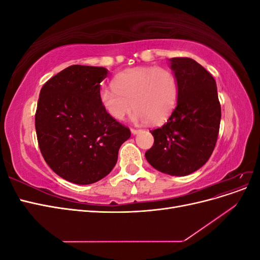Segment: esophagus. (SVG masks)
Here are the masks:
<instances>
[{"label":"esophagus","instance_id":"obj_1","mask_svg":"<svg viewBox=\"0 0 260 260\" xmlns=\"http://www.w3.org/2000/svg\"><path fill=\"white\" fill-rule=\"evenodd\" d=\"M141 130H138V129H131V133H132V135H138V133L140 132Z\"/></svg>","mask_w":260,"mask_h":260}]
</instances>
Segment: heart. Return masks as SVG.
Wrapping results in <instances>:
<instances>
[{
	"label": "heart",
	"instance_id": "b5f03b06",
	"mask_svg": "<svg viewBox=\"0 0 260 260\" xmlns=\"http://www.w3.org/2000/svg\"><path fill=\"white\" fill-rule=\"evenodd\" d=\"M114 89L100 91V101L107 114L122 120L132 108L136 122L159 124L166 121L177 105L178 82L169 69L137 67L118 74Z\"/></svg>",
	"mask_w": 260,
	"mask_h": 260
}]
</instances>
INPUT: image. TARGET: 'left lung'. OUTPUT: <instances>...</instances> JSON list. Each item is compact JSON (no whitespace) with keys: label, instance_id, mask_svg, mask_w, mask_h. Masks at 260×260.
I'll return each instance as SVG.
<instances>
[{"label":"left lung","instance_id":"left-lung-1","mask_svg":"<svg viewBox=\"0 0 260 260\" xmlns=\"http://www.w3.org/2000/svg\"><path fill=\"white\" fill-rule=\"evenodd\" d=\"M169 60L178 82L177 106L162 127L151 130L154 144L145 158L156 170L181 177L204 166L214 152L221 107L205 68L188 57Z\"/></svg>","mask_w":260,"mask_h":260}]
</instances>
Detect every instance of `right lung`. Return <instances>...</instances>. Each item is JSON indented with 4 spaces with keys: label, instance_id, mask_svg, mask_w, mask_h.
Wrapping results in <instances>:
<instances>
[{
    "label": "right lung",
    "instance_id": "obj_1",
    "mask_svg": "<svg viewBox=\"0 0 260 260\" xmlns=\"http://www.w3.org/2000/svg\"><path fill=\"white\" fill-rule=\"evenodd\" d=\"M104 67L73 65L40 91L36 131L44 160L55 174L76 184H91L113 170L131 132L109 116L100 101Z\"/></svg>",
    "mask_w": 260,
    "mask_h": 260
}]
</instances>
